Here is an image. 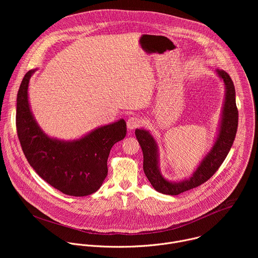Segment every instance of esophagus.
<instances>
[{"instance_id": "obj_1", "label": "esophagus", "mask_w": 258, "mask_h": 258, "mask_svg": "<svg viewBox=\"0 0 258 258\" xmlns=\"http://www.w3.org/2000/svg\"><path fill=\"white\" fill-rule=\"evenodd\" d=\"M141 123H142V119L137 115H133L128 117V119L126 120V125L128 130H134L136 127H139Z\"/></svg>"}]
</instances>
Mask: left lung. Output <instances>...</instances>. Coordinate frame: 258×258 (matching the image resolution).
I'll return each instance as SVG.
<instances>
[{
	"label": "left lung",
	"instance_id": "8db88e82",
	"mask_svg": "<svg viewBox=\"0 0 258 258\" xmlns=\"http://www.w3.org/2000/svg\"><path fill=\"white\" fill-rule=\"evenodd\" d=\"M216 75L225 84V101L217 135L210 151L204 156L190 177L172 181L166 179L159 168V149L154 137L145 128H137L135 134L141 146L144 162L143 169L153 188L165 195H178L194 189L208 180L223 164L229 154L238 128V109L236 92L232 79L225 70L216 69Z\"/></svg>",
	"mask_w": 258,
	"mask_h": 258
}]
</instances>
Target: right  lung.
Returning <instances> with one entry per match:
<instances>
[{"label": "right lung", "mask_w": 258, "mask_h": 258, "mask_svg": "<svg viewBox=\"0 0 258 258\" xmlns=\"http://www.w3.org/2000/svg\"><path fill=\"white\" fill-rule=\"evenodd\" d=\"M35 70L24 76L17 94L16 127L22 151L35 172L55 189L69 196L91 195L107 176L110 150L124 139L126 123L121 118L72 141L49 137L36 122L28 101L29 80Z\"/></svg>", "instance_id": "add662e5"}]
</instances>
